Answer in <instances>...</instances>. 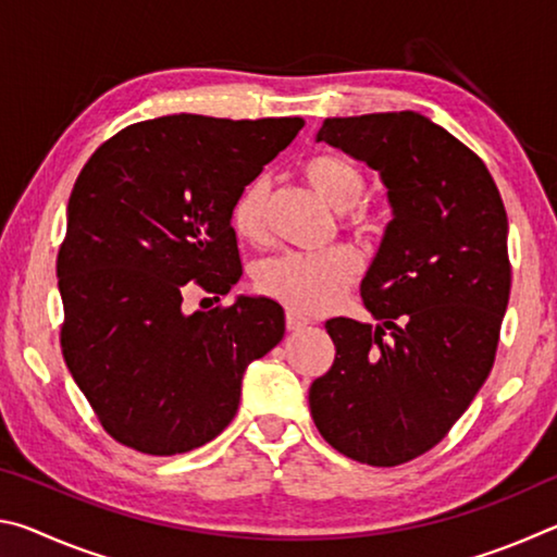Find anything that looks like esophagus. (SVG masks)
<instances>
[{
  "instance_id": "esophagus-1",
  "label": "esophagus",
  "mask_w": 557,
  "mask_h": 557,
  "mask_svg": "<svg viewBox=\"0 0 557 557\" xmlns=\"http://www.w3.org/2000/svg\"><path fill=\"white\" fill-rule=\"evenodd\" d=\"M285 322H287V329H289V332H299V329H305L307 324H312V322H309L307 317H301V314H297V312H287V319H285Z\"/></svg>"
}]
</instances>
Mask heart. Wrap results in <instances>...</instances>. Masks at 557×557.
<instances>
[{"instance_id": "1", "label": "heart", "mask_w": 557, "mask_h": 557, "mask_svg": "<svg viewBox=\"0 0 557 557\" xmlns=\"http://www.w3.org/2000/svg\"><path fill=\"white\" fill-rule=\"evenodd\" d=\"M307 182L338 211L348 209V225L363 233H379L385 213L371 203H358L366 191L361 166L342 154H317L305 164ZM270 178L258 174L245 184L231 206V225L238 238L262 243L268 238ZM363 270V258L354 245L336 243L324 250H287L262 260L256 285L262 295L297 314H319L342 301Z\"/></svg>"}]
</instances>
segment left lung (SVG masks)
Here are the masks:
<instances>
[{
  "instance_id": "8db88e82",
  "label": "left lung",
  "mask_w": 557,
  "mask_h": 557,
  "mask_svg": "<svg viewBox=\"0 0 557 557\" xmlns=\"http://www.w3.org/2000/svg\"><path fill=\"white\" fill-rule=\"evenodd\" d=\"M381 172L393 221L361 299L379 326L336 317V358L309 388L344 457L398 467L447 437L492 373L511 292L508 219L482 157L418 112L329 117L317 135Z\"/></svg>"
}]
</instances>
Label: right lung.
<instances>
[{
	"mask_svg": "<svg viewBox=\"0 0 557 557\" xmlns=\"http://www.w3.org/2000/svg\"><path fill=\"white\" fill-rule=\"evenodd\" d=\"M305 127L301 117L166 115L102 143L75 178L55 260L61 351L108 435L152 457L228 428L245 366L285 336L277 301L184 314L199 287L240 280L231 206Z\"/></svg>",
	"mask_w": 557,
	"mask_h": 557,
	"instance_id": "1",
	"label": "right lung"
}]
</instances>
